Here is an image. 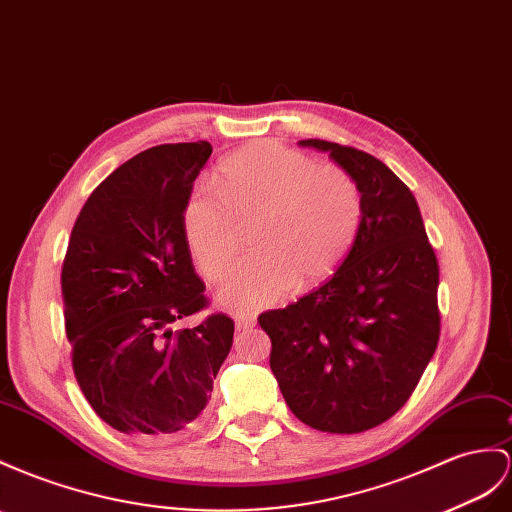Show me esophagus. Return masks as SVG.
Wrapping results in <instances>:
<instances>
[{"mask_svg": "<svg viewBox=\"0 0 512 512\" xmlns=\"http://www.w3.org/2000/svg\"><path fill=\"white\" fill-rule=\"evenodd\" d=\"M235 329L238 331H244V329H251V326H255V316H244V313H235Z\"/></svg>", "mask_w": 512, "mask_h": 512, "instance_id": "34e87169", "label": "esophagus"}]
</instances>
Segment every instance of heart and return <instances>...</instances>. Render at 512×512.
Wrapping results in <instances>:
<instances>
[{
    "instance_id": "1",
    "label": "heart",
    "mask_w": 512,
    "mask_h": 512,
    "mask_svg": "<svg viewBox=\"0 0 512 512\" xmlns=\"http://www.w3.org/2000/svg\"><path fill=\"white\" fill-rule=\"evenodd\" d=\"M218 190H194L183 229L201 274L218 283L253 222L255 253L222 287L220 303L240 313L274 305L296 287H311L342 266L363 225L359 181L337 164H320L277 142H253L220 162Z\"/></svg>"
}]
</instances>
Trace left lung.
Returning a JSON list of instances; mask_svg holds the SVG:
<instances>
[{
    "label": "left lung",
    "mask_w": 512,
    "mask_h": 512,
    "mask_svg": "<svg viewBox=\"0 0 512 512\" xmlns=\"http://www.w3.org/2000/svg\"><path fill=\"white\" fill-rule=\"evenodd\" d=\"M359 181L365 214L333 277L285 309L259 316L270 370L300 422L355 435L387 422L411 398L439 344V261L413 192L374 155L326 140Z\"/></svg>",
    "instance_id": "left-lung-1"
}]
</instances>
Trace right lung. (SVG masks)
I'll list each match as a JSON object with an SVG mask.
<instances>
[{
  "label": "right lung",
  "mask_w": 512,
  "mask_h": 512,
  "mask_svg": "<svg viewBox=\"0 0 512 512\" xmlns=\"http://www.w3.org/2000/svg\"><path fill=\"white\" fill-rule=\"evenodd\" d=\"M212 144H157L103 179L77 216L60 285L73 372L93 411L134 437L194 428L233 344L235 324L207 309L183 209Z\"/></svg>",
  "instance_id": "1"
}]
</instances>
